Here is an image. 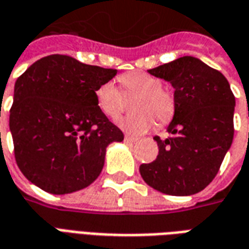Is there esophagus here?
<instances>
[{
  "instance_id": "34e87169",
  "label": "esophagus",
  "mask_w": 249,
  "mask_h": 249,
  "mask_svg": "<svg viewBox=\"0 0 249 249\" xmlns=\"http://www.w3.org/2000/svg\"><path fill=\"white\" fill-rule=\"evenodd\" d=\"M124 140H125V142H128V144H133V142L136 141V139H133V137H130V136L126 135L124 137Z\"/></svg>"
}]
</instances>
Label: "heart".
Here are the masks:
<instances>
[{
	"instance_id": "b5f03b06",
	"label": "heart",
	"mask_w": 249,
	"mask_h": 249,
	"mask_svg": "<svg viewBox=\"0 0 249 249\" xmlns=\"http://www.w3.org/2000/svg\"><path fill=\"white\" fill-rule=\"evenodd\" d=\"M123 94H137L132 104V110L136 113L126 116L119 121L121 129L129 135H141L149 130L157 123L164 124L175 113L173 94L161 87L160 78L148 71H136L119 77ZM114 85V82L107 81L98 85L94 97L97 108L107 117L116 120L124 108V98Z\"/></svg>"
}]
</instances>
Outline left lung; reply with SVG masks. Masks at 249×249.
Listing matches in <instances>:
<instances>
[{
    "label": "left lung",
    "mask_w": 249,
    "mask_h": 249,
    "mask_svg": "<svg viewBox=\"0 0 249 249\" xmlns=\"http://www.w3.org/2000/svg\"><path fill=\"white\" fill-rule=\"evenodd\" d=\"M148 73L171 82L175 114L167 128L172 137H153L159 155L141 164V178L159 192L195 195L213 180L231 148L235 96L227 78L196 57H180Z\"/></svg>",
    "instance_id": "obj_1"
}]
</instances>
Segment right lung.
<instances>
[{"instance_id":"obj_1","label":"right lung","mask_w":249,"mask_h":249,"mask_svg":"<svg viewBox=\"0 0 249 249\" xmlns=\"http://www.w3.org/2000/svg\"><path fill=\"white\" fill-rule=\"evenodd\" d=\"M116 74V69L52 54L17 78L9 126L17 165L30 183L65 195L98 178L107 146L124 140L94 97L98 85Z\"/></svg>"}]
</instances>
